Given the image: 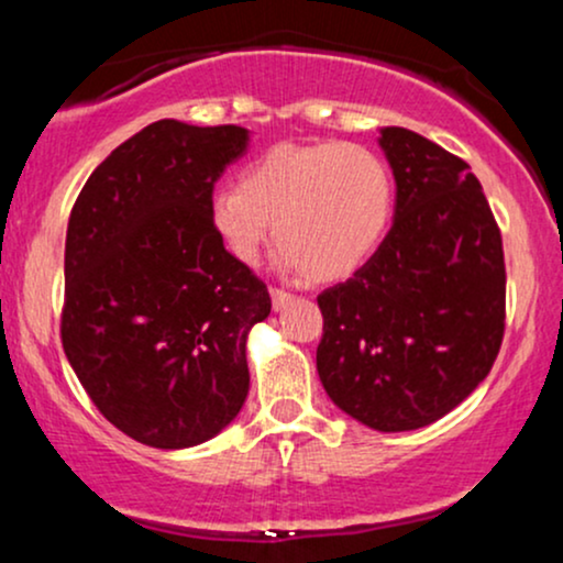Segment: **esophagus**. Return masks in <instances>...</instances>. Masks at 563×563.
<instances>
[{"mask_svg":"<svg viewBox=\"0 0 563 563\" xmlns=\"http://www.w3.org/2000/svg\"><path fill=\"white\" fill-rule=\"evenodd\" d=\"M269 296H273L275 312H283V309H286L288 303L294 301V294H288V290H283V288H273V290H269Z\"/></svg>","mask_w":563,"mask_h":563,"instance_id":"obj_1","label":"esophagus"}]
</instances>
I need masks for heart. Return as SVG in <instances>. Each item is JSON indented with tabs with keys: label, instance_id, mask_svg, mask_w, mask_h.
<instances>
[{
	"label": "heart",
	"instance_id": "b5f03b06",
	"mask_svg": "<svg viewBox=\"0 0 563 563\" xmlns=\"http://www.w3.org/2000/svg\"><path fill=\"white\" fill-rule=\"evenodd\" d=\"M394 217V177L376 151L354 142L269 147L217 187L206 219L224 251L256 264L269 230L275 262L312 280L352 275L378 251Z\"/></svg>",
	"mask_w": 563,
	"mask_h": 563
}]
</instances>
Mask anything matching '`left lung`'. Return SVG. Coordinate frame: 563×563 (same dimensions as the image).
Masks as SVG:
<instances>
[{
	"instance_id": "1",
	"label": "left lung",
	"mask_w": 563,
	"mask_h": 563,
	"mask_svg": "<svg viewBox=\"0 0 563 563\" xmlns=\"http://www.w3.org/2000/svg\"><path fill=\"white\" fill-rule=\"evenodd\" d=\"M397 183L394 224L346 283L318 296V373L335 407L412 431L487 378L506 328L503 241L466 161L402 126L378 137Z\"/></svg>"
}]
</instances>
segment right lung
I'll return each instance as SVG.
<instances>
[{
    "instance_id": "obj_1",
    "label": "right lung",
    "mask_w": 563,
    "mask_h": 563,
    "mask_svg": "<svg viewBox=\"0 0 563 563\" xmlns=\"http://www.w3.org/2000/svg\"><path fill=\"white\" fill-rule=\"evenodd\" d=\"M249 140L161 119L97 166L70 211L63 349L97 410L147 448L209 442L249 397L245 341L273 301L206 219Z\"/></svg>"
}]
</instances>
